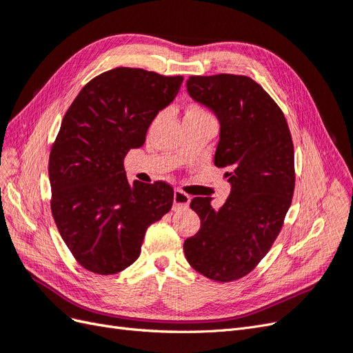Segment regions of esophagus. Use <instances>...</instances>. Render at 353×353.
<instances>
[{"label": "esophagus", "instance_id": "1", "mask_svg": "<svg viewBox=\"0 0 353 353\" xmlns=\"http://www.w3.org/2000/svg\"><path fill=\"white\" fill-rule=\"evenodd\" d=\"M190 201H191V197L185 193V191L179 190V188L175 190V194H174V209L175 210L187 208L190 205Z\"/></svg>", "mask_w": 353, "mask_h": 353}]
</instances>
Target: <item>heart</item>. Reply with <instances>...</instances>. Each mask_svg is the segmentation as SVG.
I'll use <instances>...</instances> for the list:
<instances>
[{
  "label": "heart",
  "mask_w": 353,
  "mask_h": 353,
  "mask_svg": "<svg viewBox=\"0 0 353 353\" xmlns=\"http://www.w3.org/2000/svg\"><path fill=\"white\" fill-rule=\"evenodd\" d=\"M185 117H193V119H213V114L209 109H206L205 105L201 104H190L185 112Z\"/></svg>",
  "instance_id": "heart-1"
}]
</instances>
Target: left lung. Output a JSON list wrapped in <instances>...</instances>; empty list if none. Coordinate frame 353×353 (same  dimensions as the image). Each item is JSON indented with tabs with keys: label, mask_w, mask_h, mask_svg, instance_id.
<instances>
[{
	"label": "left lung",
	"mask_w": 353,
	"mask_h": 353,
	"mask_svg": "<svg viewBox=\"0 0 353 353\" xmlns=\"http://www.w3.org/2000/svg\"><path fill=\"white\" fill-rule=\"evenodd\" d=\"M188 94L216 113L215 165L227 168L223 206L194 197L201 227L184 241L188 263L206 279L230 283L252 272L283 228L294 193V147L280 105L244 74L190 77Z\"/></svg>",
	"instance_id": "1"
}]
</instances>
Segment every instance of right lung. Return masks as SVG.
<instances>
[{"label": "right lung", "instance_id": "obj_1", "mask_svg": "<svg viewBox=\"0 0 353 353\" xmlns=\"http://www.w3.org/2000/svg\"><path fill=\"white\" fill-rule=\"evenodd\" d=\"M183 81L114 68L85 85L63 117L48 160L50 205L82 268L100 275L128 268L141 253L147 228L172 208L170 184H131L123 160L144 144L148 126Z\"/></svg>", "mask_w": 353, "mask_h": 353}]
</instances>
